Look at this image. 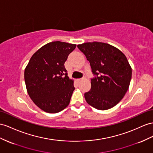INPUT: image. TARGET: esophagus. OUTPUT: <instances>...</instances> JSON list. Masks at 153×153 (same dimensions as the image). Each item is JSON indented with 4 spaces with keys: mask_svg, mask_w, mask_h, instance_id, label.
<instances>
[{
    "mask_svg": "<svg viewBox=\"0 0 153 153\" xmlns=\"http://www.w3.org/2000/svg\"><path fill=\"white\" fill-rule=\"evenodd\" d=\"M84 79V77H83V78H80V79H78L77 80H78V81H82V80H83Z\"/></svg>",
    "mask_w": 153,
    "mask_h": 153,
    "instance_id": "34e87169",
    "label": "esophagus"
}]
</instances>
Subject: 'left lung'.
<instances>
[{
    "instance_id": "obj_1",
    "label": "left lung",
    "mask_w": 153,
    "mask_h": 153,
    "mask_svg": "<svg viewBox=\"0 0 153 153\" xmlns=\"http://www.w3.org/2000/svg\"><path fill=\"white\" fill-rule=\"evenodd\" d=\"M77 47L89 61L95 76L91 78V89L85 94L87 102L101 111L114 107L127 92L131 80L132 68L126 56L104 42H85Z\"/></svg>"
}]
</instances>
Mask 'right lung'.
I'll use <instances>...</instances> for the list:
<instances>
[{"label":"right lung","mask_w":153,"mask_h":153,"mask_svg":"<svg viewBox=\"0 0 153 153\" xmlns=\"http://www.w3.org/2000/svg\"><path fill=\"white\" fill-rule=\"evenodd\" d=\"M76 45L54 41L39 49L25 70V80L30 98L41 110L57 113L70 103L74 91L65 62Z\"/></svg>","instance_id":"right-lung-1"}]
</instances>
